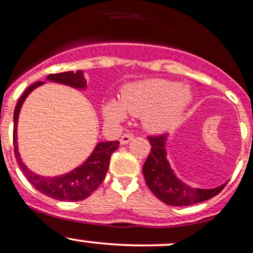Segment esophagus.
<instances>
[{
    "mask_svg": "<svg viewBox=\"0 0 253 253\" xmlns=\"http://www.w3.org/2000/svg\"><path fill=\"white\" fill-rule=\"evenodd\" d=\"M134 135L133 134L130 133V131H126V133H124L122 135V138H120V144L122 145H125V144H128L130 140H133Z\"/></svg>",
    "mask_w": 253,
    "mask_h": 253,
    "instance_id": "obj_1",
    "label": "esophagus"
}]
</instances>
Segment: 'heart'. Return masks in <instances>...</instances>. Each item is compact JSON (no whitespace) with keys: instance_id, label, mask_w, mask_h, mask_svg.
Returning a JSON list of instances; mask_svg holds the SVG:
<instances>
[{"instance_id":"heart-1","label":"heart","mask_w":253,"mask_h":253,"mask_svg":"<svg viewBox=\"0 0 253 253\" xmlns=\"http://www.w3.org/2000/svg\"><path fill=\"white\" fill-rule=\"evenodd\" d=\"M192 100L187 86L163 79H150L126 86L122 101H110L105 108V117L120 122L126 113L143 118L145 128L164 131L173 128Z\"/></svg>"}]
</instances>
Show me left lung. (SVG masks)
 Segmentation results:
<instances>
[{
  "label": "left lung",
  "instance_id": "obj_1",
  "mask_svg": "<svg viewBox=\"0 0 253 253\" xmlns=\"http://www.w3.org/2000/svg\"><path fill=\"white\" fill-rule=\"evenodd\" d=\"M167 134L148 136L152 149L143 166V174L150 191L169 206H191L217 196L226 183L217 188H192L180 182L167 161Z\"/></svg>",
  "mask_w": 253,
  "mask_h": 253
}]
</instances>
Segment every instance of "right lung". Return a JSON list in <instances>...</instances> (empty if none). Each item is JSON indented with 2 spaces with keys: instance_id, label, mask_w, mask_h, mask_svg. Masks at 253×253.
Here are the masks:
<instances>
[{
  "instance_id": "1",
  "label": "right lung",
  "mask_w": 253,
  "mask_h": 253,
  "mask_svg": "<svg viewBox=\"0 0 253 253\" xmlns=\"http://www.w3.org/2000/svg\"><path fill=\"white\" fill-rule=\"evenodd\" d=\"M48 80L60 83V84L69 85V86L78 87V89H85L86 87V80L84 78L83 71H66V73L60 74H50L47 76ZM42 81H37L31 86L27 87L25 92L18 99L16 104L15 113H13V150H15V157L18 166L22 169V173L27 178L30 183L34 185L39 192L43 193L45 196L51 198L57 199V201H69V202H76V201H83L87 198L99 185L103 183L105 178L106 172L109 168V162H110L111 154L118 149L119 142H104L99 143L95 149L92 150L91 155L81 164L80 167L71 170L70 173H66L59 177H42L37 175L31 172L21 161L20 154L17 150V120L20 109L24 104L27 95L35 89V87L42 85Z\"/></svg>"
}]
</instances>
